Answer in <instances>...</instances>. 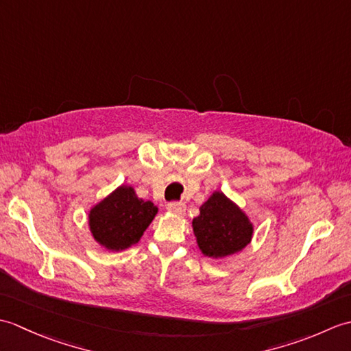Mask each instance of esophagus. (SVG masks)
<instances>
[{
  "mask_svg": "<svg viewBox=\"0 0 351 351\" xmlns=\"http://www.w3.org/2000/svg\"><path fill=\"white\" fill-rule=\"evenodd\" d=\"M169 213H171L173 215H178V217H182L185 214V205L184 204H178V202H170L167 205Z\"/></svg>",
  "mask_w": 351,
  "mask_h": 351,
  "instance_id": "obj_1",
  "label": "esophagus"
}]
</instances>
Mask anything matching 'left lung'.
Masks as SVG:
<instances>
[{"label": "left lung", "mask_w": 351, "mask_h": 351, "mask_svg": "<svg viewBox=\"0 0 351 351\" xmlns=\"http://www.w3.org/2000/svg\"><path fill=\"white\" fill-rule=\"evenodd\" d=\"M191 226L204 256L223 259L240 253L253 237V223L225 193L214 191L199 208Z\"/></svg>", "instance_id": "1"}]
</instances>
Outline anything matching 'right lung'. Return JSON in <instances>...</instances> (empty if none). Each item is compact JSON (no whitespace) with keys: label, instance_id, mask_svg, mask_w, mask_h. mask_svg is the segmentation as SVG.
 Returning <instances> with one entry per match:
<instances>
[{"label":"right lung","instance_id":"right-lung-1","mask_svg":"<svg viewBox=\"0 0 351 351\" xmlns=\"http://www.w3.org/2000/svg\"><path fill=\"white\" fill-rule=\"evenodd\" d=\"M158 208L137 196L131 185H119L88 211V230L101 247L122 252L137 244Z\"/></svg>","mask_w":351,"mask_h":351}]
</instances>
